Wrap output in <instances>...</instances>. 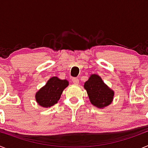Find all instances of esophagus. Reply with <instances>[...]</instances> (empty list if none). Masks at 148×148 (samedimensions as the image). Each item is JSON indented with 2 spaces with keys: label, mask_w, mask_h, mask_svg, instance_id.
I'll list each match as a JSON object with an SVG mask.
<instances>
[{
  "label": "esophagus",
  "mask_w": 148,
  "mask_h": 148,
  "mask_svg": "<svg viewBox=\"0 0 148 148\" xmlns=\"http://www.w3.org/2000/svg\"><path fill=\"white\" fill-rule=\"evenodd\" d=\"M72 81H73V83L75 84H79V79L78 78H73L72 79Z\"/></svg>",
  "instance_id": "esophagus-1"
}]
</instances>
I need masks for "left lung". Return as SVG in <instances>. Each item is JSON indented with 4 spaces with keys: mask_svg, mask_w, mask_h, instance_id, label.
<instances>
[{
    "mask_svg": "<svg viewBox=\"0 0 148 148\" xmlns=\"http://www.w3.org/2000/svg\"><path fill=\"white\" fill-rule=\"evenodd\" d=\"M90 103L97 108H103L112 102L114 91L104 84L99 75H90V79L84 83Z\"/></svg>",
    "mask_w": 148,
    "mask_h": 148,
    "instance_id": "left-lung-1",
    "label": "left lung"
}]
</instances>
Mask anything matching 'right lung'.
<instances>
[{"label": "right lung", "instance_id": "add662e5", "mask_svg": "<svg viewBox=\"0 0 148 148\" xmlns=\"http://www.w3.org/2000/svg\"><path fill=\"white\" fill-rule=\"evenodd\" d=\"M68 81L52 77L36 93V100L40 106L51 107L58 103L62 92L68 86Z\"/></svg>", "mask_w": 148, "mask_h": 148}]
</instances>
